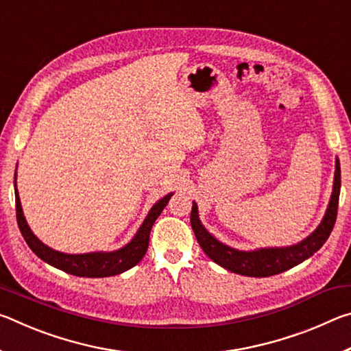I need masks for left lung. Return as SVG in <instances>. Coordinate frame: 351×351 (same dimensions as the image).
Listing matches in <instances>:
<instances>
[{
    "instance_id": "1",
    "label": "left lung",
    "mask_w": 351,
    "mask_h": 351,
    "mask_svg": "<svg viewBox=\"0 0 351 351\" xmlns=\"http://www.w3.org/2000/svg\"><path fill=\"white\" fill-rule=\"evenodd\" d=\"M341 193V165L336 158L335 181H332V192L328 207L322 218V221L313 232L297 245L282 246V247H260L254 251H240L230 247L217 240L203 223L198 215V206L193 201L192 213H190V224L193 234L197 237L199 246L203 247L207 257L215 261L221 268L235 274L247 277H269L280 274V272L294 268L302 261L310 258L314 252H317L324 243L328 240L332 228H335L337 217V204H339Z\"/></svg>"
}]
</instances>
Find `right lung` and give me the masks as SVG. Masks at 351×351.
Masks as SVG:
<instances>
[{"instance_id":"obj_1","label":"right lung","mask_w":351,"mask_h":351,"mask_svg":"<svg viewBox=\"0 0 351 351\" xmlns=\"http://www.w3.org/2000/svg\"><path fill=\"white\" fill-rule=\"evenodd\" d=\"M15 207H16V221H19V228L21 230L23 239L26 240L27 246L32 249V252L37 255L38 258L46 261L47 265L54 266L57 269H62L68 274H73L77 277H110V276H117L122 274V272L128 271L139 263L147 252L148 247V240H150V230L153 228L156 218L161 215L164 207L167 206L169 199L171 195H165L158 203H154L150 212L147 213L144 221H142L141 228L134 237L130 240L125 246L121 249H116V251L104 252V251H96V252H86V254H64L60 251H56L49 246H46L43 241H40L37 237L29 228V224L25 218V213H23L19 189H16V170H15Z\"/></svg>"}]
</instances>
